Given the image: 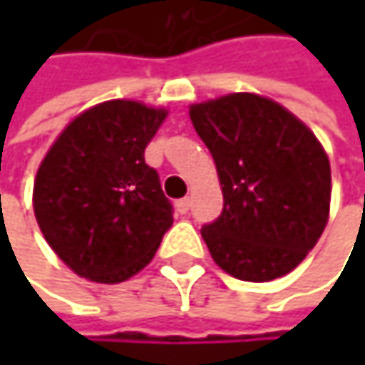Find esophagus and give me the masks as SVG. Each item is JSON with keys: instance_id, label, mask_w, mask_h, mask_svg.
I'll use <instances>...</instances> for the list:
<instances>
[{"instance_id": "esophagus-1", "label": "esophagus", "mask_w": 365, "mask_h": 365, "mask_svg": "<svg viewBox=\"0 0 365 365\" xmlns=\"http://www.w3.org/2000/svg\"><path fill=\"white\" fill-rule=\"evenodd\" d=\"M190 205H192V200H190V198H182V200H178V202H175V209H178L182 215H185V213L190 211Z\"/></svg>"}]
</instances>
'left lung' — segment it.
Instances as JSON below:
<instances>
[{
    "mask_svg": "<svg viewBox=\"0 0 365 365\" xmlns=\"http://www.w3.org/2000/svg\"><path fill=\"white\" fill-rule=\"evenodd\" d=\"M222 183V215L200 235L228 274L264 283L294 270L319 241L331 173L317 137L279 103L232 93L190 108Z\"/></svg>",
    "mask_w": 365,
    "mask_h": 365,
    "instance_id": "obj_1",
    "label": "left lung"
}]
</instances>
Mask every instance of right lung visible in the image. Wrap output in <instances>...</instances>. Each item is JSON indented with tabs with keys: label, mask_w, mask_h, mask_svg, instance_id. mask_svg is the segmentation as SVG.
I'll use <instances>...</instances> for the list:
<instances>
[{
	"label": "right lung",
	"mask_w": 365,
	"mask_h": 365,
	"mask_svg": "<svg viewBox=\"0 0 365 365\" xmlns=\"http://www.w3.org/2000/svg\"><path fill=\"white\" fill-rule=\"evenodd\" d=\"M167 111L106 101L80 113L48 150L34 183L39 230L76 274L120 283L150 264L173 205L145 145Z\"/></svg>",
	"instance_id": "add662e5"
}]
</instances>
